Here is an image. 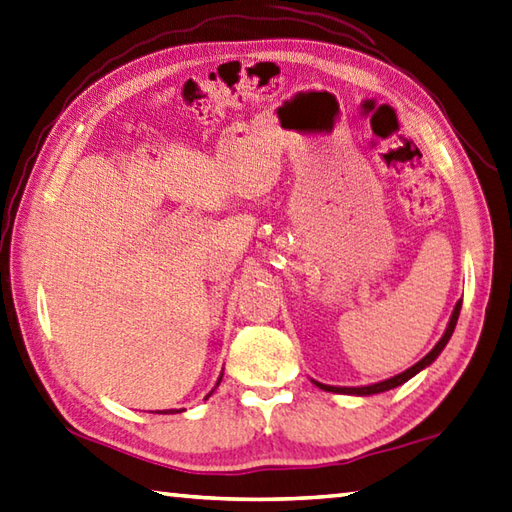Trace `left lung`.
<instances>
[{"label": "left lung", "mask_w": 512, "mask_h": 512, "mask_svg": "<svg viewBox=\"0 0 512 512\" xmlns=\"http://www.w3.org/2000/svg\"><path fill=\"white\" fill-rule=\"evenodd\" d=\"M459 311H461V300L457 302V306H454V311H452V318H450L448 329H445L443 338H441L439 342H436V347H434L430 353H427V356H425L423 360H418L414 367H410V369H407V371H403V374H398V376L389 378V380H383V383L367 385V387H329V385H322V383H315V385L322 387L324 392H338V394H358V396H369V394H380V392H387V389H394V387H398V385L407 383V380H410L412 376H416L418 371H421L423 367L432 365V362L436 360V356H439V353L443 351V347L448 345V340H450V336H452V331H454V327H457Z\"/></svg>", "instance_id": "8db88e82"}]
</instances>
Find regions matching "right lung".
<instances>
[{"label":"right lung","instance_id":"add662e5","mask_svg":"<svg viewBox=\"0 0 512 512\" xmlns=\"http://www.w3.org/2000/svg\"><path fill=\"white\" fill-rule=\"evenodd\" d=\"M219 383H221V378H219ZM219 383H217V385H219Z\"/></svg>","mask_w":512,"mask_h":512}]
</instances>
